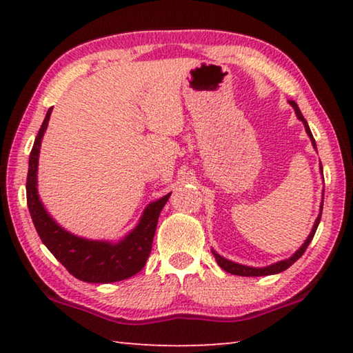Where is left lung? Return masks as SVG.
<instances>
[{"label": "left lung", "instance_id": "8db88e82", "mask_svg": "<svg viewBox=\"0 0 353 353\" xmlns=\"http://www.w3.org/2000/svg\"><path fill=\"white\" fill-rule=\"evenodd\" d=\"M290 104L292 105V109L296 110V115H297V118L301 119V121L303 123V126H305V130H307V134H308V137L310 139H312V143H313V146L316 148V143H314V139H313V134H312V130H310V128H308V123H307V119L303 118V115L301 113V110H299V107H297V104L294 103V101H290ZM321 170H322V166H321ZM322 205H324V198H322ZM322 205H321V212H322ZM321 214L322 213H319V216H318V219H316V223H314V225H313V230H312V234L308 235V238L305 240V243L302 244V248L297 250V252L291 256V259H288V260H283V261H277V263H274V265H271V266H266V268H249V266H244V265H238V263H234V261H229V260H225L224 256H221V255H218V254H214V259H216V261H218V265L223 268L224 271H227V272H230V274H234V276H244V277H256V276H271V274H279V272H282V271H285V270H288V268L292 265V263H296L299 259H301V256L303 255V252H305L307 250V248H308V244L312 243V240H313V236H314V234H316V229H318V225H319V221H321Z\"/></svg>", "mask_w": 353, "mask_h": 353}]
</instances>
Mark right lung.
Here are the masks:
<instances>
[{
	"label": "right lung",
	"mask_w": 353,
	"mask_h": 353,
	"mask_svg": "<svg viewBox=\"0 0 353 353\" xmlns=\"http://www.w3.org/2000/svg\"><path fill=\"white\" fill-rule=\"evenodd\" d=\"M50 109L35 137L26 181V199L35 230L50 252L67 268L76 279L88 283H112L129 279L140 272L152 249V240L157 227L159 214L168 201L170 194L152 202L146 207L139 225L117 244L109 241H92L70 234L56 224L45 207L41 205L37 194V165L39 152L43 134L51 115Z\"/></svg>",
	"instance_id": "add662e5"
}]
</instances>
